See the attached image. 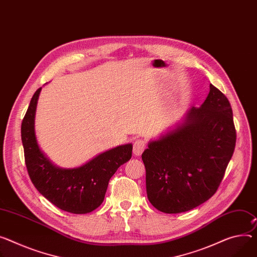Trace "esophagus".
Segmentation results:
<instances>
[{
    "instance_id": "34e87169",
    "label": "esophagus",
    "mask_w": 257,
    "mask_h": 257,
    "mask_svg": "<svg viewBox=\"0 0 257 257\" xmlns=\"http://www.w3.org/2000/svg\"><path fill=\"white\" fill-rule=\"evenodd\" d=\"M145 142L142 141V140H137L135 143H134V147H133V153L134 155L136 156H139L143 153L144 149H145Z\"/></svg>"
}]
</instances>
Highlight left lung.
Here are the masks:
<instances>
[{"mask_svg":"<svg viewBox=\"0 0 257 257\" xmlns=\"http://www.w3.org/2000/svg\"><path fill=\"white\" fill-rule=\"evenodd\" d=\"M235 146L232 110L214 85L199 108L148 142L142 154L149 202L177 214L208 201L218 188Z\"/></svg>","mask_w":257,"mask_h":257,"instance_id":"8db88e82","label":"left lung"}]
</instances>
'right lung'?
<instances>
[{
    "mask_svg": "<svg viewBox=\"0 0 257 257\" xmlns=\"http://www.w3.org/2000/svg\"><path fill=\"white\" fill-rule=\"evenodd\" d=\"M42 87L33 95L22 123V141L30 178L45 199L73 214H86L100 207L111 177L132 157L133 145H118L75 168L54 165L37 141L35 116Z\"/></svg>",
    "mask_w": 257,
    "mask_h": 257,
    "instance_id": "obj_1",
    "label": "right lung"
}]
</instances>
